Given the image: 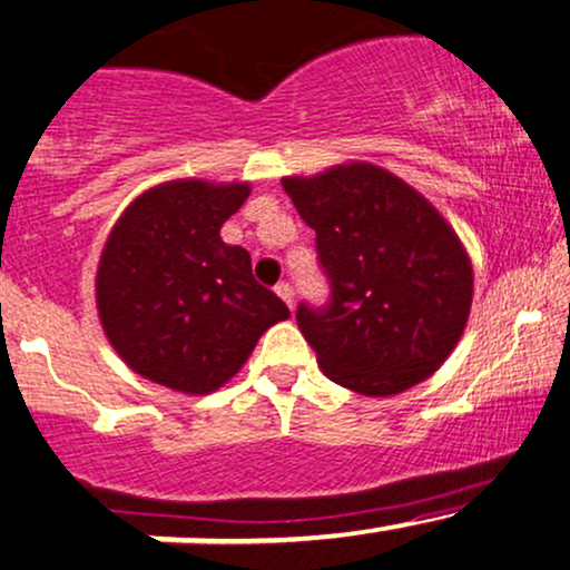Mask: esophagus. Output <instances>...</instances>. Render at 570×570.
<instances>
[{"label": "esophagus", "mask_w": 570, "mask_h": 570, "mask_svg": "<svg viewBox=\"0 0 570 570\" xmlns=\"http://www.w3.org/2000/svg\"><path fill=\"white\" fill-rule=\"evenodd\" d=\"M275 295L284 299V303L289 305V308H295V289H292V286L286 284V281H281V284H275Z\"/></svg>", "instance_id": "esophagus-1"}]
</instances>
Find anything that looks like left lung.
Segmentation results:
<instances>
[{
	"instance_id": "left-lung-1",
	"label": "left lung",
	"mask_w": 570,
	"mask_h": 570,
	"mask_svg": "<svg viewBox=\"0 0 570 570\" xmlns=\"http://www.w3.org/2000/svg\"><path fill=\"white\" fill-rule=\"evenodd\" d=\"M281 184L316 233L330 281L327 305L297 308L324 376L371 397L433 376L458 346L473 299L471 259L446 218L365 161Z\"/></svg>"
}]
</instances>
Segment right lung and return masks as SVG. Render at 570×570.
Returning <instances> with one entry per match:
<instances>
[{"instance_id": "1", "label": "right lung", "mask_w": 570, "mask_h": 570, "mask_svg": "<svg viewBox=\"0 0 570 570\" xmlns=\"http://www.w3.org/2000/svg\"><path fill=\"white\" fill-rule=\"evenodd\" d=\"M248 184L178 178L142 191L110 229L97 267V311L116 354L167 390L227 384L284 299L256 284L246 248L222 240Z\"/></svg>"}]
</instances>
